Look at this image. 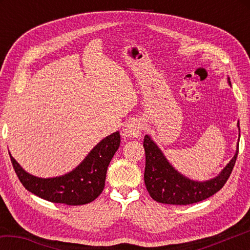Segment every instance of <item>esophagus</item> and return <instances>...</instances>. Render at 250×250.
Instances as JSON below:
<instances>
[{
  "label": "esophagus",
  "instance_id": "1",
  "mask_svg": "<svg viewBox=\"0 0 250 250\" xmlns=\"http://www.w3.org/2000/svg\"><path fill=\"white\" fill-rule=\"evenodd\" d=\"M142 128V121L139 119H131L122 128V134L125 138H138L141 135Z\"/></svg>",
  "mask_w": 250,
  "mask_h": 250
}]
</instances>
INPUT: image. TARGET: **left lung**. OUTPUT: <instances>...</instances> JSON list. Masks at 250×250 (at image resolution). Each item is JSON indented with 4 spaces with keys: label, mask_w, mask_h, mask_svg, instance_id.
Returning a JSON list of instances; mask_svg holds the SVG:
<instances>
[{
    "label": "left lung",
    "mask_w": 250,
    "mask_h": 250,
    "mask_svg": "<svg viewBox=\"0 0 250 250\" xmlns=\"http://www.w3.org/2000/svg\"><path fill=\"white\" fill-rule=\"evenodd\" d=\"M227 82L231 86L229 77H227ZM237 126L239 133L235 155L217 176L207 181H195L180 173L168 162L153 139L146 134L143 140L146 151L145 183L150 196L163 204L188 205L206 200L217 193L227 182L238 155L239 121Z\"/></svg>",
    "instance_id": "8db88e82"
}]
</instances>
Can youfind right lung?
<instances>
[{
	"label": "right lung",
	"instance_id": "obj_1",
	"mask_svg": "<svg viewBox=\"0 0 250 250\" xmlns=\"http://www.w3.org/2000/svg\"><path fill=\"white\" fill-rule=\"evenodd\" d=\"M119 146L120 133L117 131L97 143L74 170L46 179L29 174L8 153L16 175L27 191L53 203L83 205L95 201L104 191L108 166Z\"/></svg>",
	"mask_w": 250,
	"mask_h": 250
}]
</instances>
